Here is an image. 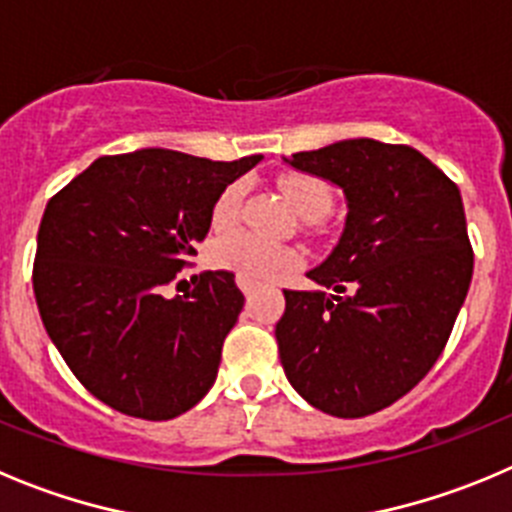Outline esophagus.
<instances>
[{
    "label": "esophagus",
    "mask_w": 512,
    "mask_h": 512,
    "mask_svg": "<svg viewBox=\"0 0 512 512\" xmlns=\"http://www.w3.org/2000/svg\"><path fill=\"white\" fill-rule=\"evenodd\" d=\"M235 282H238V287H241V292L243 295H253V289H256V282H248V279H243V277H238L235 279Z\"/></svg>",
    "instance_id": "34e87169"
}]
</instances>
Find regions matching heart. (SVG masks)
Returning a JSON list of instances; mask_svg holds the SVG:
<instances>
[{"label":"heart","mask_w":512,"mask_h":512,"mask_svg":"<svg viewBox=\"0 0 512 512\" xmlns=\"http://www.w3.org/2000/svg\"><path fill=\"white\" fill-rule=\"evenodd\" d=\"M287 200L292 202L297 212L307 220H320L333 205V192L320 176L312 174H284L279 179ZM243 194L246 187L241 182H233L217 194L215 205L210 212V225L215 233L233 230L241 220ZM300 256L295 248L277 246V243L261 241L248 233H230L215 238L210 246V264L215 269L233 271L235 277H243L248 282H269L289 269H295Z\"/></svg>","instance_id":"b5f03b06"}]
</instances>
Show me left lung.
I'll return each mask as SVG.
<instances>
[{"label": "left lung", "instance_id": "8db88e82", "mask_svg": "<svg viewBox=\"0 0 512 512\" xmlns=\"http://www.w3.org/2000/svg\"><path fill=\"white\" fill-rule=\"evenodd\" d=\"M287 164L348 200L336 251L284 289L277 323L289 384L336 418H364L408 395L443 354L467 300L474 251L459 187L410 146L372 138L300 151Z\"/></svg>", "mask_w": 512, "mask_h": 512}]
</instances>
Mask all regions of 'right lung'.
<instances>
[{
  "instance_id": "obj_1",
  "label": "right lung",
  "mask_w": 512,
  "mask_h": 512,
  "mask_svg": "<svg viewBox=\"0 0 512 512\" xmlns=\"http://www.w3.org/2000/svg\"><path fill=\"white\" fill-rule=\"evenodd\" d=\"M259 161L143 148L97 158L48 200L35 302L58 354L104 405L169 420L210 392L243 292L230 271H202L182 297L164 289L210 230L217 194Z\"/></svg>"
}]
</instances>
